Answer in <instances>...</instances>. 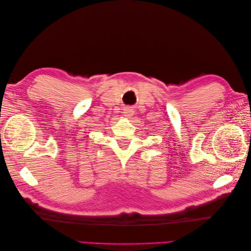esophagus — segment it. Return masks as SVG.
<instances>
[{"mask_svg": "<svg viewBox=\"0 0 251 251\" xmlns=\"http://www.w3.org/2000/svg\"><path fill=\"white\" fill-rule=\"evenodd\" d=\"M124 113H125V116H126V117H131V116H133L134 110H133L132 108H128V107H126V108L124 110Z\"/></svg>", "mask_w": 251, "mask_h": 251, "instance_id": "1", "label": "esophagus"}]
</instances>
